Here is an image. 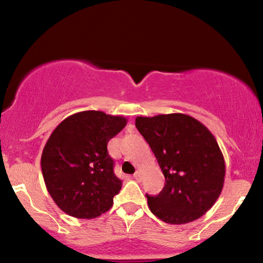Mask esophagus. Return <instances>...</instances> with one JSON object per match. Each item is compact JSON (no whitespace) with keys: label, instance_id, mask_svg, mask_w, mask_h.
Returning a JSON list of instances; mask_svg holds the SVG:
<instances>
[{"label":"esophagus","instance_id":"esophagus-1","mask_svg":"<svg viewBox=\"0 0 263 263\" xmlns=\"http://www.w3.org/2000/svg\"><path fill=\"white\" fill-rule=\"evenodd\" d=\"M134 178L136 180H137V182H140V180L142 179V176H141V172L140 171H137L136 172V173L134 174Z\"/></svg>","mask_w":263,"mask_h":263}]
</instances>
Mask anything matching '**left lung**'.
<instances>
[{"mask_svg":"<svg viewBox=\"0 0 263 263\" xmlns=\"http://www.w3.org/2000/svg\"><path fill=\"white\" fill-rule=\"evenodd\" d=\"M136 127L165 178L158 195H147L151 211L173 225L203 216L218 200L225 180V159L213 134L184 114L138 116Z\"/></svg>","mask_w":263,"mask_h":263,"instance_id":"obj_1","label":"left lung"}]
</instances>
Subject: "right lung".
<instances>
[{"instance_id": "right-lung-1", "label": "right lung", "mask_w": 263, "mask_h": 263, "mask_svg": "<svg viewBox=\"0 0 263 263\" xmlns=\"http://www.w3.org/2000/svg\"><path fill=\"white\" fill-rule=\"evenodd\" d=\"M127 123L123 116L81 111L57 126L41 158L45 186L54 203L77 219L111 209L122 180L115 176L107 143Z\"/></svg>"}]
</instances>
